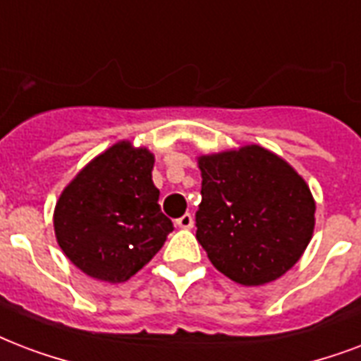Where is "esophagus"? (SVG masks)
Instances as JSON below:
<instances>
[{
	"label": "esophagus",
	"instance_id": "34e87169",
	"mask_svg": "<svg viewBox=\"0 0 361 361\" xmlns=\"http://www.w3.org/2000/svg\"><path fill=\"white\" fill-rule=\"evenodd\" d=\"M176 225H178L180 229H192L195 221H192L191 214H185V216H181V217H178V219H176Z\"/></svg>",
	"mask_w": 361,
	"mask_h": 361
}]
</instances>
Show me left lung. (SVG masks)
I'll use <instances>...</instances> for the list:
<instances>
[{
	"label": "left lung",
	"mask_w": 361,
	"mask_h": 361,
	"mask_svg": "<svg viewBox=\"0 0 361 361\" xmlns=\"http://www.w3.org/2000/svg\"><path fill=\"white\" fill-rule=\"evenodd\" d=\"M202 200L197 240L227 279L263 286L301 259L316 202L290 162L257 144L197 157Z\"/></svg>",
	"instance_id": "8db88e82"
}]
</instances>
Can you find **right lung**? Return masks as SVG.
<instances>
[{"instance_id": "1", "label": "right lung", "mask_w": 361, "mask_h": 361, "mask_svg": "<svg viewBox=\"0 0 361 361\" xmlns=\"http://www.w3.org/2000/svg\"><path fill=\"white\" fill-rule=\"evenodd\" d=\"M155 155L121 140L82 166L54 206L60 250L87 276L109 284L132 279L174 231L159 206Z\"/></svg>"}]
</instances>
